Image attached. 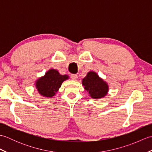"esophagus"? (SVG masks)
I'll list each match as a JSON object with an SVG mask.
<instances>
[{
  "mask_svg": "<svg viewBox=\"0 0 152 152\" xmlns=\"http://www.w3.org/2000/svg\"><path fill=\"white\" fill-rule=\"evenodd\" d=\"M71 78L73 80H76L77 78H78V76L76 74H71Z\"/></svg>",
  "mask_w": 152,
  "mask_h": 152,
  "instance_id": "1",
  "label": "esophagus"
}]
</instances>
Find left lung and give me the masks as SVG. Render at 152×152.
<instances>
[{"label":"left lung","instance_id":"obj_1","mask_svg":"<svg viewBox=\"0 0 152 152\" xmlns=\"http://www.w3.org/2000/svg\"><path fill=\"white\" fill-rule=\"evenodd\" d=\"M82 85L90 96L94 99L102 98L108 92V85L94 72L88 73L82 80Z\"/></svg>","mask_w":152,"mask_h":152}]
</instances>
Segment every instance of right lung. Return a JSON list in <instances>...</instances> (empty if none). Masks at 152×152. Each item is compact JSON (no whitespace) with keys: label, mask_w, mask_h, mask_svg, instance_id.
<instances>
[{"label":"right lung","mask_w":152,"mask_h":152,"mask_svg":"<svg viewBox=\"0 0 152 152\" xmlns=\"http://www.w3.org/2000/svg\"><path fill=\"white\" fill-rule=\"evenodd\" d=\"M68 78V76L61 75L57 70L51 69L48 71L44 76L37 80V88L42 96L51 97L56 95L63 82Z\"/></svg>","instance_id":"add662e5"}]
</instances>
